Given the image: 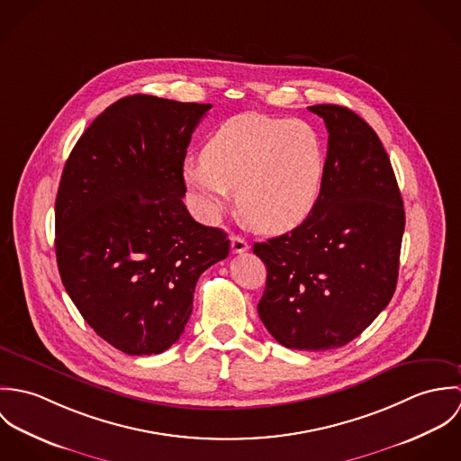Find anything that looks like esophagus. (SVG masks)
<instances>
[{
  "mask_svg": "<svg viewBox=\"0 0 461 461\" xmlns=\"http://www.w3.org/2000/svg\"><path fill=\"white\" fill-rule=\"evenodd\" d=\"M230 250H232V254H243V252L249 250V243L240 236H232L230 238Z\"/></svg>",
  "mask_w": 461,
  "mask_h": 461,
  "instance_id": "34e87169",
  "label": "esophagus"
}]
</instances>
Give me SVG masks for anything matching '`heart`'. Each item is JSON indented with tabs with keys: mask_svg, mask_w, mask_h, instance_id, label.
<instances>
[{
	"mask_svg": "<svg viewBox=\"0 0 461 461\" xmlns=\"http://www.w3.org/2000/svg\"><path fill=\"white\" fill-rule=\"evenodd\" d=\"M325 174V143L314 126L259 113L223 122L202 156L183 167L185 183L207 216H216L238 190L243 218L264 232L300 225L321 197Z\"/></svg>",
	"mask_w": 461,
	"mask_h": 461,
	"instance_id": "obj_1",
	"label": "heart"
}]
</instances>
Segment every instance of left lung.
<instances>
[{"label":"left lung","instance_id":"8db88e82","mask_svg":"<svg viewBox=\"0 0 461 461\" xmlns=\"http://www.w3.org/2000/svg\"><path fill=\"white\" fill-rule=\"evenodd\" d=\"M309 110L329 130L323 192L298 227L254 245L267 269L258 312L282 346L325 351L358 337L389 305L404 209L375 130L344 106Z\"/></svg>","mask_w":461,"mask_h":461}]
</instances>
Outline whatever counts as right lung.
<instances>
[{"instance_id": "1", "label": "right lung", "mask_w": 461, "mask_h": 461, "mask_svg": "<svg viewBox=\"0 0 461 461\" xmlns=\"http://www.w3.org/2000/svg\"><path fill=\"white\" fill-rule=\"evenodd\" d=\"M211 104L136 94L74 145L55 203L57 263L94 331L128 355H158L185 331L198 276L229 256L227 234L183 197L192 132Z\"/></svg>"}]
</instances>
